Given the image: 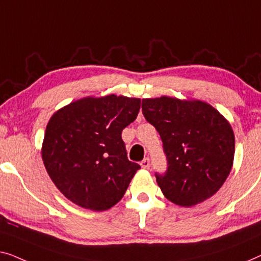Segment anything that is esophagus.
Listing matches in <instances>:
<instances>
[{
  "mask_svg": "<svg viewBox=\"0 0 261 261\" xmlns=\"http://www.w3.org/2000/svg\"><path fill=\"white\" fill-rule=\"evenodd\" d=\"M141 167L143 168V169H148L149 167H150V161H149V159H144L141 162Z\"/></svg>",
  "mask_w": 261,
  "mask_h": 261,
  "instance_id": "esophagus-1",
  "label": "esophagus"
}]
</instances>
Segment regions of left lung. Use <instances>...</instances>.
I'll return each instance as SVG.
<instances>
[{
  "instance_id": "8db88e82",
  "label": "left lung",
  "mask_w": 261,
  "mask_h": 261,
  "mask_svg": "<svg viewBox=\"0 0 261 261\" xmlns=\"http://www.w3.org/2000/svg\"><path fill=\"white\" fill-rule=\"evenodd\" d=\"M142 111L167 155V172L156 174L163 195L181 207L214 195L233 167L236 138L228 120L208 102L167 95L143 99Z\"/></svg>"
}]
</instances>
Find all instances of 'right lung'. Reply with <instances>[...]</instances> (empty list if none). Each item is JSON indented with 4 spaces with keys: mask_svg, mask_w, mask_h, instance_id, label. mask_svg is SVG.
Segmentation results:
<instances>
[{
    "mask_svg": "<svg viewBox=\"0 0 261 261\" xmlns=\"http://www.w3.org/2000/svg\"><path fill=\"white\" fill-rule=\"evenodd\" d=\"M141 99L85 97L50 117L41 156L50 179L79 207L108 211L125 194L139 164L127 160L122 131L134 122Z\"/></svg>",
    "mask_w": 261,
    "mask_h": 261,
    "instance_id": "right-lung-1",
    "label": "right lung"
}]
</instances>
